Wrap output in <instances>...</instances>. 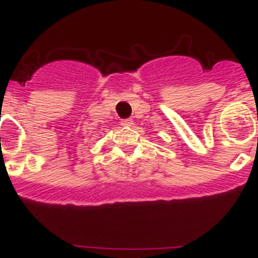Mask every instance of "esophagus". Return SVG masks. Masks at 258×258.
<instances>
[{"mask_svg": "<svg viewBox=\"0 0 258 258\" xmlns=\"http://www.w3.org/2000/svg\"><path fill=\"white\" fill-rule=\"evenodd\" d=\"M133 124V119H123V120H121V125H123V127H131Z\"/></svg>", "mask_w": 258, "mask_h": 258, "instance_id": "obj_1", "label": "esophagus"}]
</instances>
